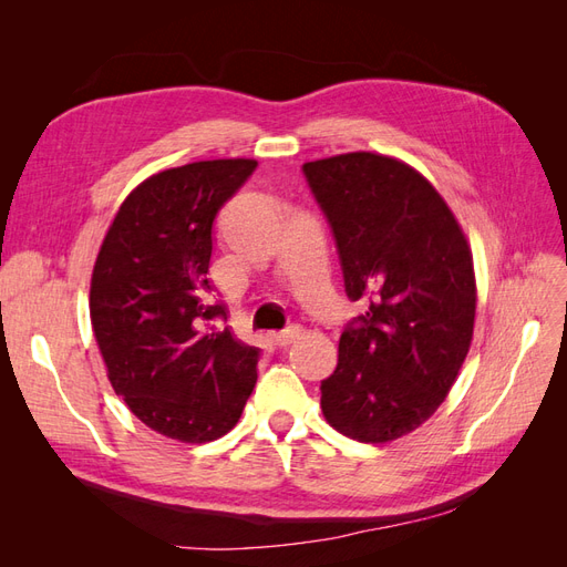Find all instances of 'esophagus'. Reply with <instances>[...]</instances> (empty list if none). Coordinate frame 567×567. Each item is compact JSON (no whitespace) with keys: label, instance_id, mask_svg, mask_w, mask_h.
Segmentation results:
<instances>
[{"label":"esophagus","instance_id":"34e87169","mask_svg":"<svg viewBox=\"0 0 567 567\" xmlns=\"http://www.w3.org/2000/svg\"><path fill=\"white\" fill-rule=\"evenodd\" d=\"M300 336H302V329H300V326H288V329L277 331V333H271L269 338H271L274 346L286 348V346H290V342H293V340H298Z\"/></svg>","mask_w":567,"mask_h":567}]
</instances>
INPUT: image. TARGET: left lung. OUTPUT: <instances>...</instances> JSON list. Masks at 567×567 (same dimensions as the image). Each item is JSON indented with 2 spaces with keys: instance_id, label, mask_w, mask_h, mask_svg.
<instances>
[{
  "instance_id": "obj_1",
  "label": "left lung",
  "mask_w": 567,
  "mask_h": 567,
  "mask_svg": "<svg viewBox=\"0 0 567 567\" xmlns=\"http://www.w3.org/2000/svg\"><path fill=\"white\" fill-rule=\"evenodd\" d=\"M329 219L350 300H364L321 381L338 433L390 442L447 398L475 323L471 246L454 213L414 167L357 151L302 165Z\"/></svg>"
}]
</instances>
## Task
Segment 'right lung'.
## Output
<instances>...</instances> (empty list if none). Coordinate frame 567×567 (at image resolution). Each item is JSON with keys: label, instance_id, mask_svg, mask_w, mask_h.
I'll return each mask as SVG.
<instances>
[{"label": "right lung", "instance_id": "obj_1", "mask_svg": "<svg viewBox=\"0 0 567 567\" xmlns=\"http://www.w3.org/2000/svg\"><path fill=\"white\" fill-rule=\"evenodd\" d=\"M257 161H200L148 177L120 205L90 288L109 381L151 431L179 442L227 435L257 381L260 350L210 305L213 221Z\"/></svg>", "mask_w": 567, "mask_h": 567}]
</instances>
